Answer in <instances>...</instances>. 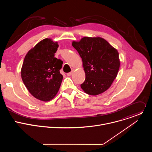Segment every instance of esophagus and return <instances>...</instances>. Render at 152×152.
I'll return each mask as SVG.
<instances>
[{"label": "esophagus", "instance_id": "obj_1", "mask_svg": "<svg viewBox=\"0 0 152 152\" xmlns=\"http://www.w3.org/2000/svg\"><path fill=\"white\" fill-rule=\"evenodd\" d=\"M73 70H72L71 72H70V73H67V76H71L72 74H73Z\"/></svg>", "mask_w": 152, "mask_h": 152}]
</instances>
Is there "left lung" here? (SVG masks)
I'll return each mask as SVG.
<instances>
[{
  "mask_svg": "<svg viewBox=\"0 0 152 152\" xmlns=\"http://www.w3.org/2000/svg\"><path fill=\"white\" fill-rule=\"evenodd\" d=\"M72 46L82 58L85 73L81 88L91 96L106 91L116 78L120 68L117 50L99 37H83L79 41H73Z\"/></svg>",
  "mask_w": 152,
  "mask_h": 152,
  "instance_id": "1",
  "label": "left lung"
}]
</instances>
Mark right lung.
<instances>
[{"label": "right lung", "instance_id": "1", "mask_svg": "<svg viewBox=\"0 0 152 152\" xmlns=\"http://www.w3.org/2000/svg\"><path fill=\"white\" fill-rule=\"evenodd\" d=\"M58 46L50 38L40 41L27 53L21 67V79L26 88L43 102L55 97L63 78L59 72L63 62L55 57Z\"/></svg>", "mask_w": 152, "mask_h": 152}]
</instances>
